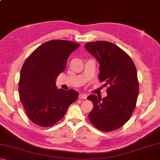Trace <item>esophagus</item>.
Returning a JSON list of instances; mask_svg holds the SVG:
<instances>
[{"mask_svg": "<svg viewBox=\"0 0 160 160\" xmlns=\"http://www.w3.org/2000/svg\"><path fill=\"white\" fill-rule=\"evenodd\" d=\"M79 97V99H86L88 96H87V94H85L81 93L79 94V97Z\"/></svg>", "mask_w": 160, "mask_h": 160, "instance_id": "34e87169", "label": "esophagus"}]
</instances>
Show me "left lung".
Segmentation results:
<instances>
[{
  "mask_svg": "<svg viewBox=\"0 0 160 160\" xmlns=\"http://www.w3.org/2000/svg\"><path fill=\"white\" fill-rule=\"evenodd\" d=\"M85 48L99 61V79L107 86V97L88 96L94 104L89 119L100 131H115L129 120L136 106L139 94L136 68L125 51L111 42H88Z\"/></svg>",
  "mask_w": 160,
  "mask_h": 160,
  "instance_id": "obj_1",
  "label": "left lung"
}]
</instances>
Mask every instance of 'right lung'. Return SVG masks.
<instances>
[{
    "mask_svg": "<svg viewBox=\"0 0 160 160\" xmlns=\"http://www.w3.org/2000/svg\"><path fill=\"white\" fill-rule=\"evenodd\" d=\"M80 46L66 40H51L37 48L24 63L19 96L27 115L36 125L53 126L78 98L74 90L56 88V79L66 68L70 54Z\"/></svg>",
    "mask_w": 160,
    "mask_h": 160,
    "instance_id": "obj_1",
    "label": "right lung"
}]
</instances>
